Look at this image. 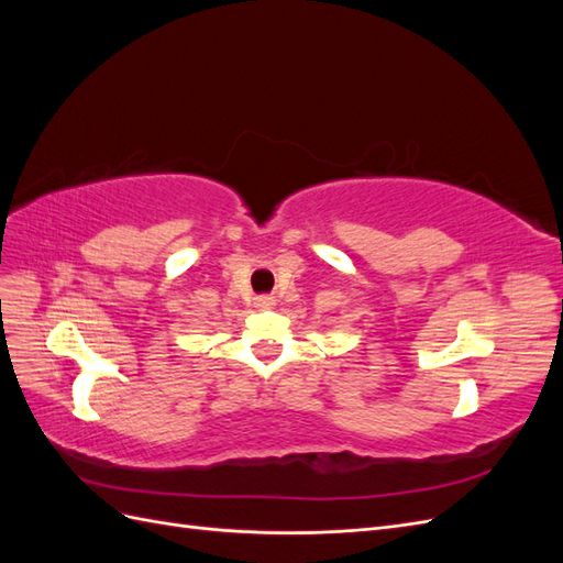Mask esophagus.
I'll use <instances>...</instances> for the list:
<instances>
[{"label": "esophagus", "instance_id": "34e87169", "mask_svg": "<svg viewBox=\"0 0 563 563\" xmlns=\"http://www.w3.org/2000/svg\"><path fill=\"white\" fill-rule=\"evenodd\" d=\"M272 305H275V298H272V296H258V298H255V308L267 310V308H272Z\"/></svg>", "mask_w": 563, "mask_h": 563}]
</instances>
